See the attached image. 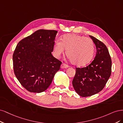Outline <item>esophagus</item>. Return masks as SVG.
Segmentation results:
<instances>
[{"label":"esophagus","instance_id":"34e87169","mask_svg":"<svg viewBox=\"0 0 123 123\" xmlns=\"http://www.w3.org/2000/svg\"><path fill=\"white\" fill-rule=\"evenodd\" d=\"M67 67H68V66L66 65L65 63H62L61 65V68H66Z\"/></svg>","mask_w":123,"mask_h":123}]
</instances>
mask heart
<instances>
[{
    "label": "heart",
    "mask_w": 123,
    "mask_h": 123,
    "mask_svg": "<svg viewBox=\"0 0 123 123\" xmlns=\"http://www.w3.org/2000/svg\"><path fill=\"white\" fill-rule=\"evenodd\" d=\"M66 50V55L73 64L77 66L87 65L93 58L94 43L92 39L83 36L68 34L63 36L60 41L54 46L55 56L59 58Z\"/></svg>",
    "instance_id": "b5f03b06"
}]
</instances>
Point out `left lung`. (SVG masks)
<instances>
[{
	"label": "left lung",
	"mask_w": 123,
	"mask_h": 123,
	"mask_svg": "<svg viewBox=\"0 0 123 123\" xmlns=\"http://www.w3.org/2000/svg\"><path fill=\"white\" fill-rule=\"evenodd\" d=\"M96 45L97 54L94 60L85 67L76 68L73 85L82 97L98 93L104 88L111 73V59L103 43L90 36Z\"/></svg>",
	"instance_id": "1"
}]
</instances>
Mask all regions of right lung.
I'll return each instance as SVG.
<instances>
[{"label":"right lung","mask_w":123,"mask_h":123,"mask_svg":"<svg viewBox=\"0 0 123 123\" xmlns=\"http://www.w3.org/2000/svg\"><path fill=\"white\" fill-rule=\"evenodd\" d=\"M58 31L39 30L23 39L13 54L14 73L22 86L31 92L48 88L62 62L51 54Z\"/></svg>","instance_id":"right-lung-1"}]
</instances>
